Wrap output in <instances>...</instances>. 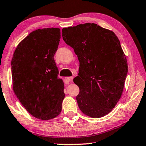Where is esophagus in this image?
Returning <instances> with one entry per match:
<instances>
[{"instance_id": "34e87169", "label": "esophagus", "mask_w": 146, "mask_h": 146, "mask_svg": "<svg viewBox=\"0 0 146 146\" xmlns=\"http://www.w3.org/2000/svg\"><path fill=\"white\" fill-rule=\"evenodd\" d=\"M73 80V77H66L64 79V82H65L66 84H68L69 82H72Z\"/></svg>"}]
</instances>
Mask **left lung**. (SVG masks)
Segmentation results:
<instances>
[{
  "mask_svg": "<svg viewBox=\"0 0 146 146\" xmlns=\"http://www.w3.org/2000/svg\"><path fill=\"white\" fill-rule=\"evenodd\" d=\"M62 36L80 61L74 82L80 88L76 100L80 110L91 117L106 115L120 99L128 72L118 38L91 23L63 28Z\"/></svg>",
  "mask_w": 146,
  "mask_h": 146,
  "instance_id": "obj_1",
  "label": "left lung"
}]
</instances>
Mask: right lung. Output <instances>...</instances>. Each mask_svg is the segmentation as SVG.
<instances>
[{
	"label": "right lung",
	"mask_w": 146,
	"mask_h": 146,
	"mask_svg": "<svg viewBox=\"0 0 146 146\" xmlns=\"http://www.w3.org/2000/svg\"><path fill=\"white\" fill-rule=\"evenodd\" d=\"M60 39V29L33 31L17 46L11 62L15 95L29 113L42 120L59 115L65 96L54 60Z\"/></svg>",
	"instance_id": "add662e5"
}]
</instances>
